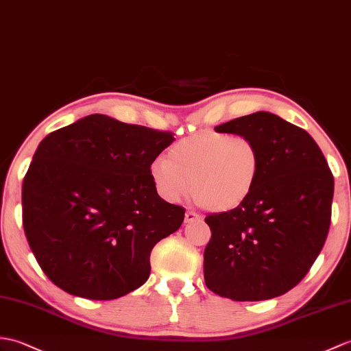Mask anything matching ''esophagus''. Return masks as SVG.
Returning <instances> with one entry per match:
<instances>
[{"label":"esophagus","instance_id":"obj_1","mask_svg":"<svg viewBox=\"0 0 351 351\" xmlns=\"http://www.w3.org/2000/svg\"><path fill=\"white\" fill-rule=\"evenodd\" d=\"M200 217L197 215V214H194V213H185V217H184V219H185V223H193V221H197Z\"/></svg>","mask_w":351,"mask_h":351}]
</instances>
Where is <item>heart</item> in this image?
<instances>
[{"instance_id": "1", "label": "heart", "mask_w": 351, "mask_h": 351, "mask_svg": "<svg viewBox=\"0 0 351 351\" xmlns=\"http://www.w3.org/2000/svg\"><path fill=\"white\" fill-rule=\"evenodd\" d=\"M262 173L256 142L247 134L195 133L176 142L167 158H154L151 181L160 197L179 202L190 194L202 208L226 213L241 206Z\"/></svg>"}]
</instances>
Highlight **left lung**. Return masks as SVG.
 Listing matches in <instances>:
<instances>
[{"label": "left lung", "mask_w": 351, "mask_h": 351, "mask_svg": "<svg viewBox=\"0 0 351 351\" xmlns=\"http://www.w3.org/2000/svg\"><path fill=\"white\" fill-rule=\"evenodd\" d=\"M256 142L262 173L241 206L209 214L213 236L203 254L209 290L232 300H266L302 281L328 238L333 176L305 130L271 112L215 127Z\"/></svg>", "instance_id": "left-lung-1"}]
</instances>
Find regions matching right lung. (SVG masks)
Segmentation results:
<instances>
[{
  "label": "right lung",
  "mask_w": 351,
  "mask_h": 351,
  "mask_svg": "<svg viewBox=\"0 0 351 351\" xmlns=\"http://www.w3.org/2000/svg\"><path fill=\"white\" fill-rule=\"evenodd\" d=\"M173 141L94 113L40 142L22 184V223L55 286L110 300L148 280L154 245L184 221L185 209L162 200L149 176Z\"/></svg>",
  "instance_id": "right-lung-1"
}]
</instances>
